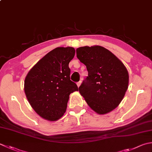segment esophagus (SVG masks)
<instances>
[{"label":"esophagus","mask_w":152,"mask_h":152,"mask_svg":"<svg viewBox=\"0 0 152 152\" xmlns=\"http://www.w3.org/2000/svg\"><path fill=\"white\" fill-rule=\"evenodd\" d=\"M81 83H82L81 81H79L78 82H77V86H78V87H80V85H81Z\"/></svg>","instance_id":"1"}]
</instances>
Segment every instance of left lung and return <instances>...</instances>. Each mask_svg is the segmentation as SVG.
<instances>
[{
	"instance_id": "8db88e82",
	"label": "left lung",
	"mask_w": 152,
	"mask_h": 152,
	"mask_svg": "<svg viewBox=\"0 0 152 152\" xmlns=\"http://www.w3.org/2000/svg\"><path fill=\"white\" fill-rule=\"evenodd\" d=\"M76 54L88 72V76L79 88L80 94L97 114L112 111L119 105L128 89L129 76L126 68L102 46L79 47Z\"/></svg>"
}]
</instances>
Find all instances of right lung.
<instances>
[{
	"instance_id": "obj_1",
	"label": "right lung",
	"mask_w": 152,
	"mask_h": 152,
	"mask_svg": "<svg viewBox=\"0 0 152 152\" xmlns=\"http://www.w3.org/2000/svg\"><path fill=\"white\" fill-rule=\"evenodd\" d=\"M75 55L73 47H57L40 59L26 76L24 91L36 113L49 121L66 112L69 96L78 91L70 80V61Z\"/></svg>"
}]
</instances>
